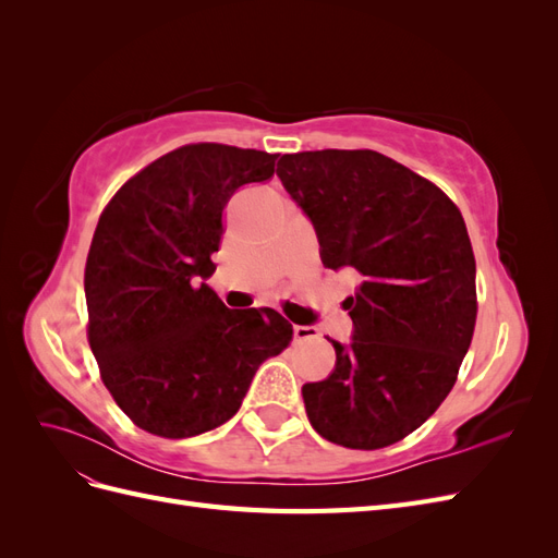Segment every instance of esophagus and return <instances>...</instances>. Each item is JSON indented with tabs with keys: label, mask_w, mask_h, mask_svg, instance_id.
I'll list each match as a JSON object with an SVG mask.
<instances>
[{
	"label": "esophagus",
	"mask_w": 558,
	"mask_h": 558,
	"mask_svg": "<svg viewBox=\"0 0 558 558\" xmlns=\"http://www.w3.org/2000/svg\"><path fill=\"white\" fill-rule=\"evenodd\" d=\"M293 335L298 342H307V340H316L318 330L314 326H293Z\"/></svg>",
	"instance_id": "1"
}]
</instances>
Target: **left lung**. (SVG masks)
Returning a JSON list of instances; mask_svg holds the SVG:
<instances>
[{"instance_id": "obj_1", "label": "left lung", "mask_w": 558, "mask_h": 558, "mask_svg": "<svg viewBox=\"0 0 558 558\" xmlns=\"http://www.w3.org/2000/svg\"><path fill=\"white\" fill-rule=\"evenodd\" d=\"M277 174L316 228L320 260L363 277L344 300L353 340L335 369L302 386L314 430L381 449L435 414L459 377L477 320L475 253L459 207L377 150H305Z\"/></svg>"}]
</instances>
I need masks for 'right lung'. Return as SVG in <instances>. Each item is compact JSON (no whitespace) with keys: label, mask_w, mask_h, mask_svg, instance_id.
I'll return each mask as SVG.
<instances>
[{"label":"right lung","mask_w":558,"mask_h":558,"mask_svg":"<svg viewBox=\"0 0 558 558\" xmlns=\"http://www.w3.org/2000/svg\"><path fill=\"white\" fill-rule=\"evenodd\" d=\"M277 154L185 144L109 199L86 260L88 342L99 377L134 426L170 440L240 410L260 363L293 340L275 310H228L207 283L223 209L244 183L275 174Z\"/></svg>","instance_id":"right-lung-1"}]
</instances>
